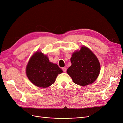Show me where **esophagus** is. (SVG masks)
I'll return each mask as SVG.
<instances>
[{
    "label": "esophagus",
    "mask_w": 123,
    "mask_h": 123,
    "mask_svg": "<svg viewBox=\"0 0 123 123\" xmlns=\"http://www.w3.org/2000/svg\"><path fill=\"white\" fill-rule=\"evenodd\" d=\"M62 69L63 71H64V72H66V71H67V68H66V67H63V68H62Z\"/></svg>",
    "instance_id": "1"
}]
</instances>
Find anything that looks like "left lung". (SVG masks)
Listing matches in <instances>:
<instances>
[{"mask_svg":"<svg viewBox=\"0 0 123 123\" xmlns=\"http://www.w3.org/2000/svg\"><path fill=\"white\" fill-rule=\"evenodd\" d=\"M72 65L67 70L73 82L80 86L93 83L100 72L98 59L89 48L83 47L73 53L71 58Z\"/></svg>","mask_w":123,"mask_h":123,"instance_id":"8db88e82","label":"left lung"}]
</instances>
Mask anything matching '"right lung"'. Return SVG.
<instances>
[{"label": "right lung", "mask_w": 123, "mask_h": 123, "mask_svg": "<svg viewBox=\"0 0 123 123\" xmlns=\"http://www.w3.org/2000/svg\"><path fill=\"white\" fill-rule=\"evenodd\" d=\"M62 72L57 65L49 62L47 56L40 52L32 56L26 68L29 80L36 86L43 88L52 85L58 74Z\"/></svg>", "instance_id": "obj_1"}]
</instances>
